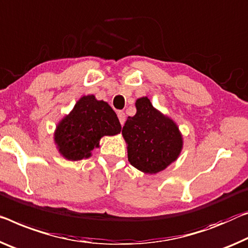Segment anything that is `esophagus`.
<instances>
[{
    "instance_id": "esophagus-1",
    "label": "esophagus",
    "mask_w": 248,
    "mask_h": 248,
    "mask_svg": "<svg viewBox=\"0 0 248 248\" xmlns=\"http://www.w3.org/2000/svg\"><path fill=\"white\" fill-rule=\"evenodd\" d=\"M117 116H119L121 125L123 126L124 123H125V117H126V116H125V113L123 111H119V112H117Z\"/></svg>"
}]
</instances>
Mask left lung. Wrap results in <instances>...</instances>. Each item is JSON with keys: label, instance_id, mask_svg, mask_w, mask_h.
Listing matches in <instances>:
<instances>
[{"label": "left lung", "instance_id": "left-lung-1", "mask_svg": "<svg viewBox=\"0 0 248 248\" xmlns=\"http://www.w3.org/2000/svg\"><path fill=\"white\" fill-rule=\"evenodd\" d=\"M135 106L136 114L127 117L122 129L128 162L144 173H158L177 159L182 135L177 125L154 108L147 97L139 98Z\"/></svg>", "mask_w": 248, "mask_h": 248}]
</instances>
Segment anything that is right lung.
I'll return each mask as SVG.
<instances>
[{"label": "right lung", "mask_w": 248, "mask_h": 248, "mask_svg": "<svg viewBox=\"0 0 248 248\" xmlns=\"http://www.w3.org/2000/svg\"><path fill=\"white\" fill-rule=\"evenodd\" d=\"M121 128L111 106L97 101L94 95H87L79 98L73 111L60 122L54 140L64 157L79 161L90 157L101 137L119 134Z\"/></svg>", "instance_id": "1"}]
</instances>
